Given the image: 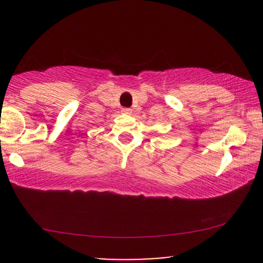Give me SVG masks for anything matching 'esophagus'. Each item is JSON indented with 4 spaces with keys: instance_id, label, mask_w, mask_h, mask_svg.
<instances>
[{
    "instance_id": "obj_1",
    "label": "esophagus",
    "mask_w": 263,
    "mask_h": 263,
    "mask_svg": "<svg viewBox=\"0 0 263 263\" xmlns=\"http://www.w3.org/2000/svg\"><path fill=\"white\" fill-rule=\"evenodd\" d=\"M122 112L129 115V114L132 112V110H131V108H129V107H123V108H122Z\"/></svg>"
}]
</instances>
